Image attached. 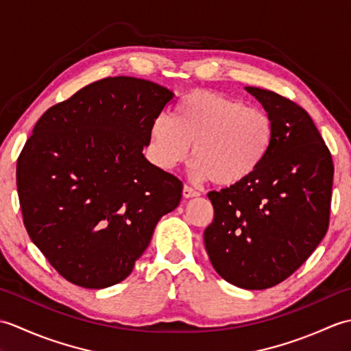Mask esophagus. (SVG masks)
<instances>
[{"mask_svg":"<svg viewBox=\"0 0 351 351\" xmlns=\"http://www.w3.org/2000/svg\"><path fill=\"white\" fill-rule=\"evenodd\" d=\"M200 195V193L197 190H195L193 187H190V185H184L182 189V196L185 199H190V197H197Z\"/></svg>","mask_w":351,"mask_h":351,"instance_id":"1","label":"esophagus"}]
</instances>
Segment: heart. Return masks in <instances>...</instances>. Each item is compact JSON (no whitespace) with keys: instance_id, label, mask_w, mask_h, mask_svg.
I'll return each instance as SVG.
<instances>
[{"instance_id":"b5f03b06","label":"heart","mask_w":351,"mask_h":351,"mask_svg":"<svg viewBox=\"0 0 351 351\" xmlns=\"http://www.w3.org/2000/svg\"><path fill=\"white\" fill-rule=\"evenodd\" d=\"M274 126L264 110L220 92L182 96L173 117L160 114L151 126L155 162L170 170L190 155V175L230 187L250 178L267 158Z\"/></svg>"}]
</instances>
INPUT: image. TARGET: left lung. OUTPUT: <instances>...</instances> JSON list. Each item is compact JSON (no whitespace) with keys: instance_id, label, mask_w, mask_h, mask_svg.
Instances as JSON below:
<instances>
[{"instance_id":"8db88e82","label":"left lung","mask_w":351,"mask_h":351,"mask_svg":"<svg viewBox=\"0 0 351 351\" xmlns=\"http://www.w3.org/2000/svg\"><path fill=\"white\" fill-rule=\"evenodd\" d=\"M245 90L271 117L273 143L250 178L208 193L214 220L204 241L214 270L226 282L265 289L289 278L324 238L333 162L306 110L264 88Z\"/></svg>"}]
</instances>
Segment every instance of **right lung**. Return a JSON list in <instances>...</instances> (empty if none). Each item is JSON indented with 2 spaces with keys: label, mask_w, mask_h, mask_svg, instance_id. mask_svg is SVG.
<instances>
[{
  "label": "right lung",
  "mask_w": 351,
  "mask_h": 351,
  "mask_svg": "<svg viewBox=\"0 0 351 351\" xmlns=\"http://www.w3.org/2000/svg\"><path fill=\"white\" fill-rule=\"evenodd\" d=\"M173 96L147 80L104 78L37 121L18 158V196L29 238L66 280L122 282L180 205L182 182L143 155Z\"/></svg>",
  "instance_id": "1"
}]
</instances>
